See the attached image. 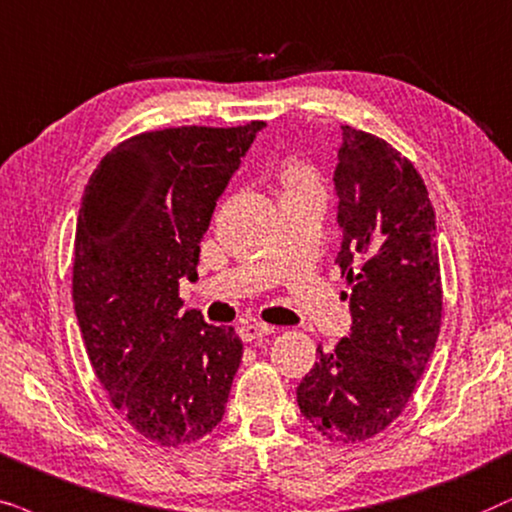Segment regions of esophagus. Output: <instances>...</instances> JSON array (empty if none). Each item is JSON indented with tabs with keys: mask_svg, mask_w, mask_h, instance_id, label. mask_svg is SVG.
<instances>
[{
	"mask_svg": "<svg viewBox=\"0 0 512 512\" xmlns=\"http://www.w3.org/2000/svg\"><path fill=\"white\" fill-rule=\"evenodd\" d=\"M238 332H241L243 342H255V339L271 335V332H274V327L262 325V323H248V325H243Z\"/></svg>",
	"mask_w": 512,
	"mask_h": 512,
	"instance_id": "esophagus-1",
	"label": "esophagus"
}]
</instances>
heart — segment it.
<instances>
[{
    "label": "heart",
    "mask_w": 512,
    "mask_h": 512,
    "mask_svg": "<svg viewBox=\"0 0 512 512\" xmlns=\"http://www.w3.org/2000/svg\"><path fill=\"white\" fill-rule=\"evenodd\" d=\"M281 177L285 192H299V189H318V175L304 161L290 159L283 163Z\"/></svg>",
    "instance_id": "1"
}]
</instances>
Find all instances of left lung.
<instances>
[{"label": "left lung", "instance_id": "8db88e82", "mask_svg": "<svg viewBox=\"0 0 512 512\" xmlns=\"http://www.w3.org/2000/svg\"><path fill=\"white\" fill-rule=\"evenodd\" d=\"M335 168L337 264L351 285V335L323 353L297 386L320 435L370 440L405 410L440 335L442 283L426 185L398 149L342 126Z\"/></svg>", "mask_w": 512, "mask_h": 512}]
</instances>
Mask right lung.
I'll list each match as a JSON object with an SVG mask.
<instances>
[{
	"mask_svg": "<svg viewBox=\"0 0 512 512\" xmlns=\"http://www.w3.org/2000/svg\"><path fill=\"white\" fill-rule=\"evenodd\" d=\"M262 126L140 133L105 154L84 189L72 299L88 360L128 424L163 447L220 424L241 365L234 327L182 311L180 278H196L217 199Z\"/></svg>",
	"mask_w": 512,
	"mask_h": 512,
	"instance_id": "add662e5",
	"label": "right lung"
}]
</instances>
